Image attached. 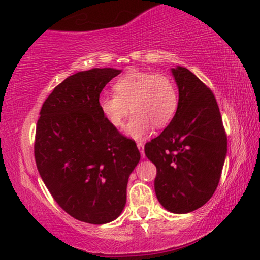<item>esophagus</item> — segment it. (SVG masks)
<instances>
[{
  "mask_svg": "<svg viewBox=\"0 0 260 260\" xmlns=\"http://www.w3.org/2000/svg\"><path fill=\"white\" fill-rule=\"evenodd\" d=\"M137 148H138V150H140V153L143 157L144 156V143L143 142H137Z\"/></svg>",
  "mask_w": 260,
  "mask_h": 260,
  "instance_id": "1",
  "label": "esophagus"
}]
</instances>
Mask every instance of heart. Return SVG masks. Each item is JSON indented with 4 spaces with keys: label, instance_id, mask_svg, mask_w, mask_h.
I'll list each match as a JSON object with an SVG mask.
<instances>
[{
    "label": "heart",
    "instance_id": "heart-1",
    "mask_svg": "<svg viewBox=\"0 0 260 260\" xmlns=\"http://www.w3.org/2000/svg\"><path fill=\"white\" fill-rule=\"evenodd\" d=\"M113 92L99 96L100 112L111 126L119 129L131 109L134 114L126 125V134L135 140L142 138L151 125L157 129L167 126L179 105L173 80L148 70H129L114 82Z\"/></svg>",
    "mask_w": 260,
    "mask_h": 260
}]
</instances>
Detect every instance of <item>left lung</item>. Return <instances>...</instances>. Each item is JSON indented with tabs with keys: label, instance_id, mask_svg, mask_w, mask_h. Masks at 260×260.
Here are the masks:
<instances>
[{
	"label": "left lung",
	"instance_id": "8db88e82",
	"mask_svg": "<svg viewBox=\"0 0 260 260\" xmlns=\"http://www.w3.org/2000/svg\"><path fill=\"white\" fill-rule=\"evenodd\" d=\"M179 105L172 122L144 146L156 166L155 193L174 214L201 208L216 191L227 154V135L214 94L183 67L172 69Z\"/></svg>",
	"mask_w": 260,
	"mask_h": 260
}]
</instances>
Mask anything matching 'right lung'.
<instances>
[{
    "label": "right lung",
    "mask_w": 260,
    "mask_h": 260,
    "mask_svg": "<svg viewBox=\"0 0 260 260\" xmlns=\"http://www.w3.org/2000/svg\"><path fill=\"white\" fill-rule=\"evenodd\" d=\"M122 70L94 68L67 77L44 101L35 157L57 204L76 220L104 224L126 203V186L141 154L101 114V90Z\"/></svg>",
    "instance_id": "1"
}]
</instances>
